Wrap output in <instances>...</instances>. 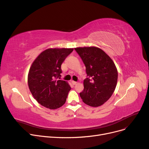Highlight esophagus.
I'll return each instance as SVG.
<instances>
[{
    "label": "esophagus",
    "mask_w": 149,
    "mask_h": 149,
    "mask_svg": "<svg viewBox=\"0 0 149 149\" xmlns=\"http://www.w3.org/2000/svg\"><path fill=\"white\" fill-rule=\"evenodd\" d=\"M71 83H72V84H73V85H75V84H77V82L74 81H71Z\"/></svg>",
    "instance_id": "1"
}]
</instances>
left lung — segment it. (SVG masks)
Wrapping results in <instances>:
<instances>
[{
  "label": "left lung",
  "mask_w": 149,
  "mask_h": 149,
  "mask_svg": "<svg viewBox=\"0 0 149 149\" xmlns=\"http://www.w3.org/2000/svg\"><path fill=\"white\" fill-rule=\"evenodd\" d=\"M74 49L86 66L88 78L84 80V89L79 93L87 105L98 107L113 94L118 73L114 61L100 48L78 47Z\"/></svg>",
  "instance_id": "1"
}]
</instances>
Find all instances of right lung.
I'll list each match as a JSON object with an SVG mask.
<instances>
[{
	"mask_svg": "<svg viewBox=\"0 0 149 149\" xmlns=\"http://www.w3.org/2000/svg\"><path fill=\"white\" fill-rule=\"evenodd\" d=\"M73 48H48L34 60L28 74V84L34 98L50 109L61 107L66 101L71 87L60 80L61 65Z\"/></svg>",
	"mask_w": 149,
	"mask_h": 149,
	"instance_id": "add662e5",
	"label": "right lung"
}]
</instances>
